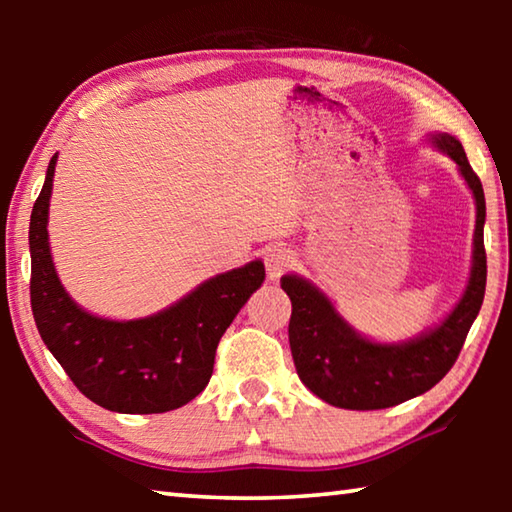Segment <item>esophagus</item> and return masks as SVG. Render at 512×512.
Masks as SVG:
<instances>
[{"instance_id": "obj_1", "label": "esophagus", "mask_w": 512, "mask_h": 512, "mask_svg": "<svg viewBox=\"0 0 512 512\" xmlns=\"http://www.w3.org/2000/svg\"><path fill=\"white\" fill-rule=\"evenodd\" d=\"M293 262V253L282 244H273L264 250V264L271 280H280L282 273L287 271Z\"/></svg>"}]
</instances>
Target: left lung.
<instances>
[{"label":"left lung","mask_w":512,"mask_h":512,"mask_svg":"<svg viewBox=\"0 0 512 512\" xmlns=\"http://www.w3.org/2000/svg\"><path fill=\"white\" fill-rule=\"evenodd\" d=\"M427 142L456 162L476 205L472 268L454 309L413 339L372 341L345 320L314 282L296 273L282 277L291 298L289 343L298 377L320 400L350 411H375L427 393L452 370L485 293V196L463 144L449 133H431Z\"/></svg>","instance_id":"8db88e82"}]
</instances>
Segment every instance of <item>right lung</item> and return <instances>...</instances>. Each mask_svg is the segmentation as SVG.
Returning a JSON list of instances; mask_svg holds the SVG:
<instances>
[{
  "mask_svg": "<svg viewBox=\"0 0 512 512\" xmlns=\"http://www.w3.org/2000/svg\"><path fill=\"white\" fill-rule=\"evenodd\" d=\"M56 160L58 153L29 225L31 309L42 341L76 388L103 409L142 415L180 409L207 386L223 332L262 287V259L210 277L158 314L94 316L65 291L51 257L47 223Z\"/></svg>",
  "mask_w": 512,
  "mask_h": 512,
  "instance_id": "add662e5",
  "label": "right lung"
}]
</instances>
